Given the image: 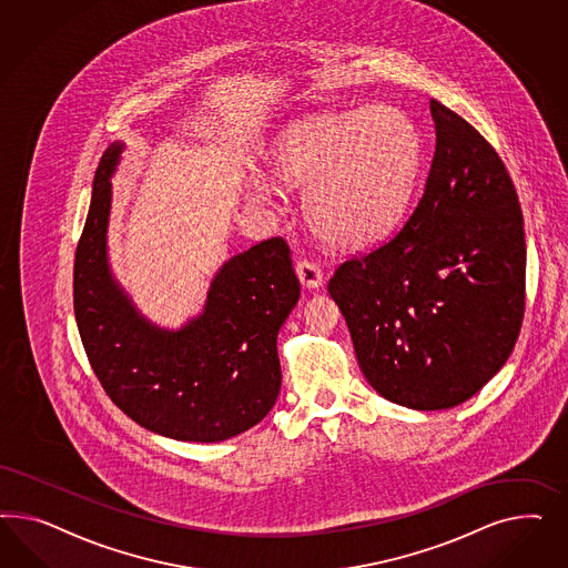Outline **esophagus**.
<instances>
[{
	"mask_svg": "<svg viewBox=\"0 0 568 568\" xmlns=\"http://www.w3.org/2000/svg\"><path fill=\"white\" fill-rule=\"evenodd\" d=\"M295 275H297L300 283L306 290H318L323 285V271H321V266L310 262V260H300L295 264Z\"/></svg>",
	"mask_w": 568,
	"mask_h": 568,
	"instance_id": "1",
	"label": "esophagus"
}]
</instances>
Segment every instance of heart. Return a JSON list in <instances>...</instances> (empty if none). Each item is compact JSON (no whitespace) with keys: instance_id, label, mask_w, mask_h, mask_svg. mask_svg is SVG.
<instances>
[{"instance_id":"1","label":"heart","mask_w":568,"mask_h":568,"mask_svg":"<svg viewBox=\"0 0 568 568\" xmlns=\"http://www.w3.org/2000/svg\"><path fill=\"white\" fill-rule=\"evenodd\" d=\"M423 141L394 105L325 112L276 135L266 164L276 183L306 190L310 229L333 247L361 250L385 240L404 216L420 171ZM275 183L247 181V197L271 202Z\"/></svg>"}]
</instances>
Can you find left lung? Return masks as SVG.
Returning <instances> with one entry per match:
<instances>
[{"label":"left lung","mask_w":568,"mask_h":568,"mask_svg":"<svg viewBox=\"0 0 568 568\" xmlns=\"http://www.w3.org/2000/svg\"><path fill=\"white\" fill-rule=\"evenodd\" d=\"M435 154L394 240L328 281L373 389L413 410L475 396L515 349L525 229L513 179L481 133L430 100Z\"/></svg>","instance_id":"8db88e82"}]
</instances>
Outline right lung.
<instances>
[{
	"instance_id": "right-lung-1",
	"label": "right lung",
	"mask_w": 568,
	"mask_h": 568,
	"mask_svg": "<svg viewBox=\"0 0 568 568\" xmlns=\"http://www.w3.org/2000/svg\"><path fill=\"white\" fill-rule=\"evenodd\" d=\"M112 143L93 179L74 256V316L103 392L143 429L179 442H224L271 413L281 389L278 328L300 300L290 245L260 241L226 260L204 310L181 328L145 318L108 262Z\"/></svg>"
}]
</instances>
